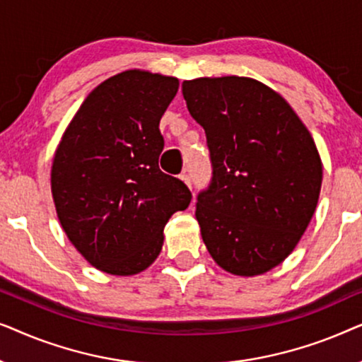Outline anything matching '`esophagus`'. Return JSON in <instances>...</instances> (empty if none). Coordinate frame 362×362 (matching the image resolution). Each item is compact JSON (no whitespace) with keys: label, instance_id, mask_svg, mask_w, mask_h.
I'll return each mask as SVG.
<instances>
[{"label":"esophagus","instance_id":"esophagus-1","mask_svg":"<svg viewBox=\"0 0 362 362\" xmlns=\"http://www.w3.org/2000/svg\"><path fill=\"white\" fill-rule=\"evenodd\" d=\"M180 177H181L182 181L186 182L187 187H191V189H192V181H191V176H189V175H186V173H182V175H181Z\"/></svg>","mask_w":362,"mask_h":362}]
</instances>
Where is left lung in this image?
Wrapping results in <instances>:
<instances>
[{"label": "left lung", "mask_w": 362, "mask_h": 362, "mask_svg": "<svg viewBox=\"0 0 362 362\" xmlns=\"http://www.w3.org/2000/svg\"><path fill=\"white\" fill-rule=\"evenodd\" d=\"M182 95L212 163L196 202L202 240L230 274H265L293 252L318 204L313 138L285 98L254 78L185 81Z\"/></svg>", "instance_id": "left-lung-1"}]
</instances>
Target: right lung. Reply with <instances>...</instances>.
I'll return each mask as SVG.
<instances>
[{
  "mask_svg": "<svg viewBox=\"0 0 362 362\" xmlns=\"http://www.w3.org/2000/svg\"><path fill=\"white\" fill-rule=\"evenodd\" d=\"M176 77L117 74L88 93L54 155L51 189L72 245L95 269L135 275L163 247V229L191 202V191L163 173L160 120Z\"/></svg>",
  "mask_w": 362,
  "mask_h": 362,
  "instance_id": "right-lung-1",
  "label": "right lung"
}]
</instances>
